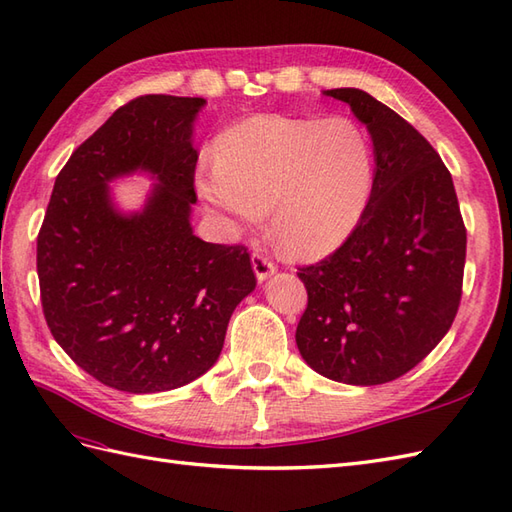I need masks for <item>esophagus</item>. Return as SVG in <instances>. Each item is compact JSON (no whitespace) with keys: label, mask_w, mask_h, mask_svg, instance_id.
<instances>
[{"label":"esophagus","mask_w":512,"mask_h":512,"mask_svg":"<svg viewBox=\"0 0 512 512\" xmlns=\"http://www.w3.org/2000/svg\"><path fill=\"white\" fill-rule=\"evenodd\" d=\"M251 264H253L257 281H266L270 274H274V270H277V266H274L264 253H253Z\"/></svg>","instance_id":"esophagus-1"}]
</instances>
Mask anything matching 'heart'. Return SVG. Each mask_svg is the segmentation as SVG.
<instances>
[{
    "mask_svg": "<svg viewBox=\"0 0 512 512\" xmlns=\"http://www.w3.org/2000/svg\"><path fill=\"white\" fill-rule=\"evenodd\" d=\"M374 151L350 119L251 116L225 131L216 170H201L196 190L235 227L270 212V235L292 259L335 253L368 209Z\"/></svg>",
    "mask_w": 512,
    "mask_h": 512,
    "instance_id": "b5f03b06",
    "label": "heart"
}]
</instances>
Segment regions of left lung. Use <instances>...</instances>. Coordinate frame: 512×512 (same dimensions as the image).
Wrapping results in <instances>:
<instances>
[{
    "mask_svg": "<svg viewBox=\"0 0 512 512\" xmlns=\"http://www.w3.org/2000/svg\"><path fill=\"white\" fill-rule=\"evenodd\" d=\"M368 127L374 186L355 233L298 268L309 303L296 346L309 368L346 385L413 370L456 318L467 231L450 170L400 114L359 88L324 90Z\"/></svg>",
    "mask_w": 512,
    "mask_h": 512,
    "instance_id": "obj_1",
    "label": "left lung"
}]
</instances>
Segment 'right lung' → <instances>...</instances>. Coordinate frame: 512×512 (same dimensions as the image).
<instances>
[{
    "mask_svg": "<svg viewBox=\"0 0 512 512\" xmlns=\"http://www.w3.org/2000/svg\"><path fill=\"white\" fill-rule=\"evenodd\" d=\"M203 106L170 95L125 103L64 164L38 231L49 331L112 389L157 393L205 374L257 285L244 246L203 242L190 225ZM134 172L156 183L140 213H121L109 181Z\"/></svg>",
    "mask_w": 512,
    "mask_h": 512,
    "instance_id": "obj_1",
    "label": "right lung"
}]
</instances>
